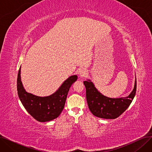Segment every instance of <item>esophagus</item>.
Segmentation results:
<instances>
[{
  "mask_svg": "<svg viewBox=\"0 0 152 152\" xmlns=\"http://www.w3.org/2000/svg\"><path fill=\"white\" fill-rule=\"evenodd\" d=\"M79 75L81 77H84L86 75V71L84 69H81L79 71Z\"/></svg>",
  "mask_w": 152,
  "mask_h": 152,
  "instance_id": "obj_1",
  "label": "esophagus"
}]
</instances>
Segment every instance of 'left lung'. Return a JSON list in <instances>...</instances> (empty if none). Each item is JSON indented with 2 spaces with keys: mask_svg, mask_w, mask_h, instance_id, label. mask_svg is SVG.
<instances>
[{
  "mask_svg": "<svg viewBox=\"0 0 152 152\" xmlns=\"http://www.w3.org/2000/svg\"><path fill=\"white\" fill-rule=\"evenodd\" d=\"M86 89V99L92 113L97 117L105 119H115L126 110L133 100L136 92L135 79L134 89L128 97L111 99L103 95L90 81H84Z\"/></svg>",
  "mask_w": 152,
  "mask_h": 152,
  "instance_id": "obj_1",
  "label": "left lung"
}]
</instances>
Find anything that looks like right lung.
<instances>
[{
  "mask_svg": "<svg viewBox=\"0 0 152 152\" xmlns=\"http://www.w3.org/2000/svg\"><path fill=\"white\" fill-rule=\"evenodd\" d=\"M20 71L21 67L17 77L18 94L28 112L40 122L51 121L58 117L65 107L70 87L77 80V76H70L62 84L57 91L50 96L41 97L26 92L21 81Z\"/></svg>",
  "mask_w": 152,
  "mask_h": 152,
  "instance_id": "1",
  "label": "right lung"
}]
</instances>
